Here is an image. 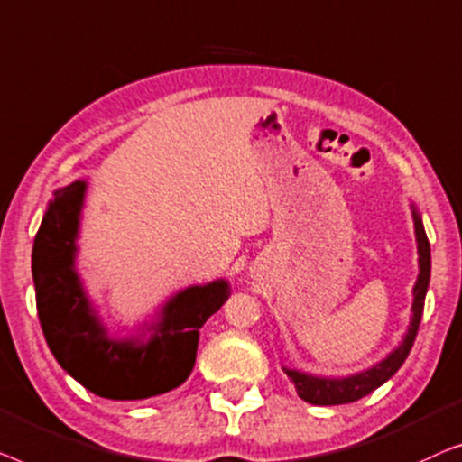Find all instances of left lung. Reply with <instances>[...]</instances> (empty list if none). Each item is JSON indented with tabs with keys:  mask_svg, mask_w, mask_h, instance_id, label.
<instances>
[{
	"mask_svg": "<svg viewBox=\"0 0 462 462\" xmlns=\"http://www.w3.org/2000/svg\"><path fill=\"white\" fill-rule=\"evenodd\" d=\"M414 232H417V243H419V268L420 274L414 284V303H412V322L408 328V335L402 341V346L395 349L393 354L387 356V360L376 364L366 373H360L356 376H347V379H318V376H310L297 370H287L284 373L291 376V381L295 383V389L299 398L310 402L316 406H337V404H349L374 392L376 387H381L383 383L392 379L398 373V368L404 364V360L411 354L414 346V337H417L420 318H423L425 308V295L429 287V276H431V251H429V240L420 222V216L414 211Z\"/></svg>",
	"mask_w": 462,
	"mask_h": 462,
	"instance_id": "8db88e82",
	"label": "left lung"
}]
</instances>
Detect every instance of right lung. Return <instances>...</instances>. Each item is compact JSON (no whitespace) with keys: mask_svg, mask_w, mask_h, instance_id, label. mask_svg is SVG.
Here are the masks:
<instances>
[{"mask_svg":"<svg viewBox=\"0 0 462 462\" xmlns=\"http://www.w3.org/2000/svg\"><path fill=\"white\" fill-rule=\"evenodd\" d=\"M83 192V181L56 192L33 245L37 316L50 352L100 398L144 400L171 392L190 374L199 328L222 308L228 284L217 281L175 295L148 343L108 339L73 268Z\"/></svg>","mask_w":462,"mask_h":462,"instance_id":"add662e5","label":"right lung"}]
</instances>
